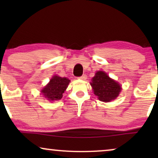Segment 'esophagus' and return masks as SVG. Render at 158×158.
I'll use <instances>...</instances> for the list:
<instances>
[{
  "label": "esophagus",
  "mask_w": 158,
  "mask_h": 158,
  "mask_svg": "<svg viewBox=\"0 0 158 158\" xmlns=\"http://www.w3.org/2000/svg\"><path fill=\"white\" fill-rule=\"evenodd\" d=\"M79 79H82V80H85V79H87V75H86V74H83L81 77H79Z\"/></svg>",
  "instance_id": "obj_1"
}]
</instances>
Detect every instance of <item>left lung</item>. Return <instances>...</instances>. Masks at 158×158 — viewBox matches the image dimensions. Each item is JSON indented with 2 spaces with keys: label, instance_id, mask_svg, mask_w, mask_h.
Returning a JSON list of instances; mask_svg holds the SVG:
<instances>
[{
  "label": "left lung",
  "instance_id": "obj_1",
  "mask_svg": "<svg viewBox=\"0 0 158 158\" xmlns=\"http://www.w3.org/2000/svg\"><path fill=\"white\" fill-rule=\"evenodd\" d=\"M90 85L98 99L105 102H110L117 98L121 90L120 85L103 71L96 73Z\"/></svg>",
  "mask_w": 158,
  "mask_h": 158
}]
</instances>
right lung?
I'll list each match as a JSON object with an SVG mask.
<instances>
[{"label":"right lung","instance_id":"right-lung-1","mask_svg":"<svg viewBox=\"0 0 158 158\" xmlns=\"http://www.w3.org/2000/svg\"><path fill=\"white\" fill-rule=\"evenodd\" d=\"M70 80L67 78L55 76L41 90V93L48 100H59L62 98L63 93L68 88Z\"/></svg>","mask_w":158,"mask_h":158}]
</instances>
